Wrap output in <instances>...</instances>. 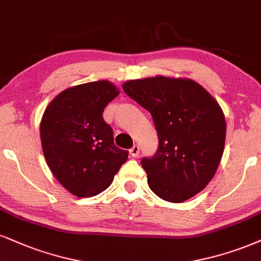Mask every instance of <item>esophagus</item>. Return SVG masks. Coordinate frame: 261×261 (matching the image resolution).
I'll return each mask as SVG.
<instances>
[{
	"label": "esophagus",
	"mask_w": 261,
	"mask_h": 261,
	"mask_svg": "<svg viewBox=\"0 0 261 261\" xmlns=\"http://www.w3.org/2000/svg\"><path fill=\"white\" fill-rule=\"evenodd\" d=\"M139 152H140V147H139V145H134V146L132 147V149L129 150V153H130L132 157H138V155H139Z\"/></svg>",
	"instance_id": "obj_1"
}]
</instances>
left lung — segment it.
Here are the masks:
<instances>
[{"label":"left lung","instance_id":"8db88e82","mask_svg":"<svg viewBox=\"0 0 261 261\" xmlns=\"http://www.w3.org/2000/svg\"><path fill=\"white\" fill-rule=\"evenodd\" d=\"M122 87L150 112L159 136L155 155L141 160L150 189L173 203L194 197L213 179L223 157L226 123L220 105L189 79L155 76Z\"/></svg>","mask_w":261,"mask_h":261}]
</instances>
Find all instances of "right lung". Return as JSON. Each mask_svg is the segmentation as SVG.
Wrapping results in <instances>:
<instances>
[{
  "mask_svg": "<svg viewBox=\"0 0 261 261\" xmlns=\"http://www.w3.org/2000/svg\"><path fill=\"white\" fill-rule=\"evenodd\" d=\"M111 82L95 81L59 93L42 116V150L58 181L77 197H92L110 186L128 159L114 144V132L102 118L118 95Z\"/></svg>",
  "mask_w": 261,
  "mask_h": 261,
  "instance_id": "obj_1",
  "label": "right lung"
}]
</instances>
